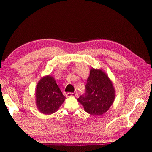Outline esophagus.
Masks as SVG:
<instances>
[{
	"label": "esophagus",
	"instance_id": "obj_1",
	"mask_svg": "<svg viewBox=\"0 0 152 152\" xmlns=\"http://www.w3.org/2000/svg\"><path fill=\"white\" fill-rule=\"evenodd\" d=\"M78 96V93H76L69 92L66 94V97H70V96Z\"/></svg>",
	"mask_w": 152,
	"mask_h": 152
}]
</instances>
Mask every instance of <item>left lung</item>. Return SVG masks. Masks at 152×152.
Returning a JSON list of instances; mask_svg holds the SVG:
<instances>
[{
	"label": "left lung",
	"mask_w": 152,
	"mask_h": 152,
	"mask_svg": "<svg viewBox=\"0 0 152 152\" xmlns=\"http://www.w3.org/2000/svg\"><path fill=\"white\" fill-rule=\"evenodd\" d=\"M115 98L114 87L101 70L92 69L87 80L84 94L78 99L90 114L101 115L108 110Z\"/></svg>",
	"instance_id": "obj_1"
}]
</instances>
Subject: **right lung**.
Returning a JSON list of instances; mask_svg holds the SVG:
<instances>
[{"label": "right lung", "mask_w": 152, "mask_h": 152, "mask_svg": "<svg viewBox=\"0 0 152 152\" xmlns=\"http://www.w3.org/2000/svg\"><path fill=\"white\" fill-rule=\"evenodd\" d=\"M36 91L37 107L44 114H51L56 112L66 98L56 80L50 76L40 80Z\"/></svg>", "instance_id": "add662e5"}]
</instances>
